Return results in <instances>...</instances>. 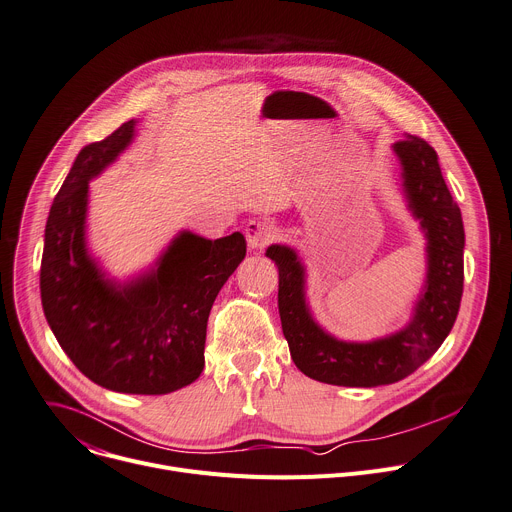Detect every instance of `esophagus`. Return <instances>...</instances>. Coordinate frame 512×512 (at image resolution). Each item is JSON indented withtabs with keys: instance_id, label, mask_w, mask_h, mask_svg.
I'll return each mask as SVG.
<instances>
[{
	"instance_id": "esophagus-1",
	"label": "esophagus",
	"mask_w": 512,
	"mask_h": 512,
	"mask_svg": "<svg viewBox=\"0 0 512 512\" xmlns=\"http://www.w3.org/2000/svg\"><path fill=\"white\" fill-rule=\"evenodd\" d=\"M245 237H247V245L249 249H263L269 243L275 241V228L263 220H251L245 226Z\"/></svg>"
}]
</instances>
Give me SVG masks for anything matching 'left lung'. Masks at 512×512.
<instances>
[{
	"instance_id": "left-lung-1",
	"label": "left lung",
	"mask_w": 512,
	"mask_h": 512,
	"mask_svg": "<svg viewBox=\"0 0 512 512\" xmlns=\"http://www.w3.org/2000/svg\"><path fill=\"white\" fill-rule=\"evenodd\" d=\"M402 167V194L427 239V277L412 318L382 339L341 341L312 318L306 302V267L288 245H271L265 255L280 271L282 331L304 376L351 388L394 384L421 367L447 339L463 294V232L459 206L441 175L435 149L418 136L392 145Z\"/></svg>"
}]
</instances>
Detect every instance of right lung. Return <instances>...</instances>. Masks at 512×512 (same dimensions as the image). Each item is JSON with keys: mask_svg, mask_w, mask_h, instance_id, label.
<instances>
[{"mask_svg": "<svg viewBox=\"0 0 512 512\" xmlns=\"http://www.w3.org/2000/svg\"><path fill=\"white\" fill-rule=\"evenodd\" d=\"M136 120L83 147L44 228L40 298L75 367L122 394H169L200 378L212 304L245 259L241 232L210 241L181 230L155 265L118 282L85 241L89 181L134 138Z\"/></svg>", "mask_w": 512, "mask_h": 512, "instance_id": "obj_1", "label": "right lung"}]
</instances>
